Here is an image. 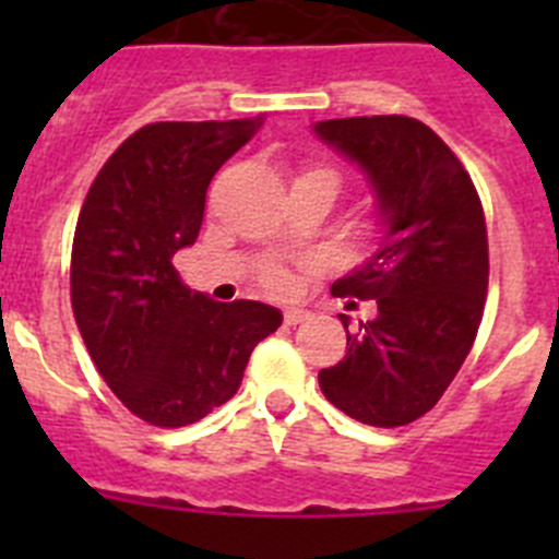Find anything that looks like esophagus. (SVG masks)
I'll return each mask as SVG.
<instances>
[{
  "instance_id": "obj_1",
  "label": "esophagus",
  "mask_w": 559,
  "mask_h": 559,
  "mask_svg": "<svg viewBox=\"0 0 559 559\" xmlns=\"http://www.w3.org/2000/svg\"><path fill=\"white\" fill-rule=\"evenodd\" d=\"M308 319H310V310H305V308H288V310H285V324H290V328H294V324L308 322Z\"/></svg>"
}]
</instances>
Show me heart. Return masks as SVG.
Instances as JSON below:
<instances>
[{"mask_svg": "<svg viewBox=\"0 0 559 559\" xmlns=\"http://www.w3.org/2000/svg\"><path fill=\"white\" fill-rule=\"evenodd\" d=\"M313 173H328V176H333L335 179V173H330V170H313ZM263 283H265V288H271V290H276V294H288L290 290V274L288 271H283V269H265L263 271Z\"/></svg>", "mask_w": 559, "mask_h": 559, "instance_id": "heart-1", "label": "heart"}]
</instances>
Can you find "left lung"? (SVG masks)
<instances>
[{
	"label": "left lung",
	"instance_id": "1",
	"mask_svg": "<svg viewBox=\"0 0 559 559\" xmlns=\"http://www.w3.org/2000/svg\"><path fill=\"white\" fill-rule=\"evenodd\" d=\"M313 133L367 179L380 226L378 249L330 288L372 299L378 313L347 333V355L319 372V386L358 423L408 426L451 386L481 324V201L451 147L412 117L322 120Z\"/></svg>",
	"mask_w": 559,
	"mask_h": 559
}]
</instances>
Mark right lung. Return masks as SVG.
Here are the masks:
<instances>
[{"mask_svg": "<svg viewBox=\"0 0 559 559\" xmlns=\"http://www.w3.org/2000/svg\"><path fill=\"white\" fill-rule=\"evenodd\" d=\"M263 117L153 122L97 173L72 243V310L97 372L151 426L199 423L237 392L251 349L283 324L271 305L190 290L173 254L204 221L206 187Z\"/></svg>", "mask_w": 559, "mask_h": 559, "instance_id": "1", "label": "right lung"}]
</instances>
